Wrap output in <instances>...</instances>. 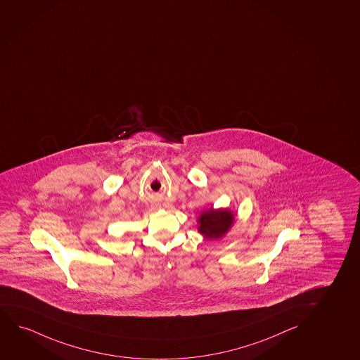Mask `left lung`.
<instances>
[{
  "label": "left lung",
  "instance_id": "obj_1",
  "mask_svg": "<svg viewBox=\"0 0 360 360\" xmlns=\"http://www.w3.org/2000/svg\"><path fill=\"white\" fill-rule=\"evenodd\" d=\"M235 217L231 210H205L197 220L198 231L208 240H218L231 228Z\"/></svg>",
  "mask_w": 360,
  "mask_h": 360
}]
</instances>
